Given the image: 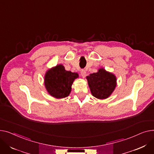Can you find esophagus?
<instances>
[{
  "label": "esophagus",
  "mask_w": 154,
  "mask_h": 154,
  "mask_svg": "<svg viewBox=\"0 0 154 154\" xmlns=\"http://www.w3.org/2000/svg\"><path fill=\"white\" fill-rule=\"evenodd\" d=\"M81 76H82L83 78H85V77L86 76V71L84 70V69L81 70Z\"/></svg>",
  "instance_id": "obj_1"
}]
</instances>
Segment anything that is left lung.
Listing matches in <instances>:
<instances>
[{"label": "left lung", "instance_id": "left-lung-1", "mask_svg": "<svg viewBox=\"0 0 154 154\" xmlns=\"http://www.w3.org/2000/svg\"><path fill=\"white\" fill-rule=\"evenodd\" d=\"M86 78L91 94L98 99L109 97L116 86V76L104 69H99L97 73L90 74Z\"/></svg>", "mask_w": 154, "mask_h": 154}]
</instances>
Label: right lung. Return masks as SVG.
<instances>
[{
    "label": "right lung",
    "mask_w": 154,
    "mask_h": 154,
    "mask_svg": "<svg viewBox=\"0 0 154 154\" xmlns=\"http://www.w3.org/2000/svg\"><path fill=\"white\" fill-rule=\"evenodd\" d=\"M78 77L76 73L66 71L64 66L59 65L47 72L45 85L50 95L57 98H63L69 94L71 85Z\"/></svg>",
    "instance_id": "1"
}]
</instances>
